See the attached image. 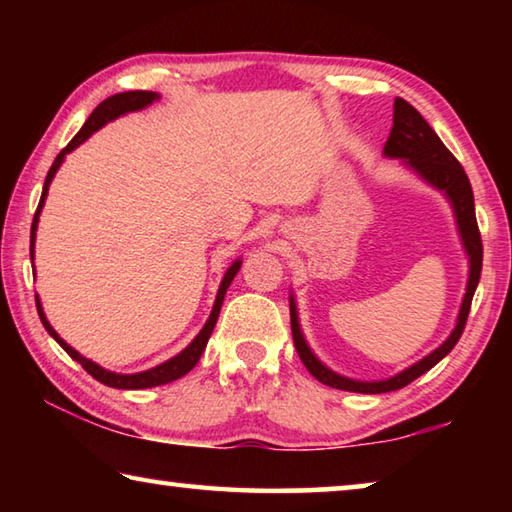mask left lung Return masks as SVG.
<instances>
[{
    "label": "left lung",
    "mask_w": 512,
    "mask_h": 512,
    "mask_svg": "<svg viewBox=\"0 0 512 512\" xmlns=\"http://www.w3.org/2000/svg\"><path fill=\"white\" fill-rule=\"evenodd\" d=\"M393 112H395L393 128L386 140L384 153L388 158H404V162L409 164V167L418 171L420 176L433 187L443 189L449 201H452L456 221H458V232H461L463 246L467 250V255H470V280H467V291L461 305V314H458V323L454 327V332L449 334V339L440 345V348L433 350L429 357H424L422 361L415 363V366L406 368L404 372H400V375L384 381H354V379L336 375V372L325 368L323 363L314 357V352L309 350L305 339H302L296 302L291 298L289 300L291 332H293V343H296L300 361L305 363V368L320 381V384L339 388V391H350V393L375 395V393L397 391V388L409 386L413 379H418L420 375H424V372L436 366L440 359L447 357L454 345L458 343V339H461L465 329L476 284H479V277H481V264H483V244H481L479 223H476V214H474V194H472L470 178H467L461 162L454 158V153L447 149L443 140L436 135V131L427 124V119H424L409 101L397 97Z\"/></svg>",
    "instance_id": "8db88e82"
}]
</instances>
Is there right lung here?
<instances>
[{"instance_id": "add662e5", "label": "right lung", "mask_w": 512, "mask_h": 512, "mask_svg": "<svg viewBox=\"0 0 512 512\" xmlns=\"http://www.w3.org/2000/svg\"><path fill=\"white\" fill-rule=\"evenodd\" d=\"M155 99H158V94H155V92H146V90H131V92L112 94V97H108L106 101H101L99 106L92 110V115L88 117V121H85L81 131L76 133V135L72 137V142H69V144L65 146V149L56 155V160H54V164H51V169H49L47 178H45V187H42V196H40L38 210H36V214H33V223H31V259H33V241H36V230H38V216H40L42 205H45V198H47V192H49L51 178L56 176V171H58V167H60V162L65 160V155H67L69 151H74L76 146L83 144L85 140H88V137H90L94 131H99V128H101L103 124H106V121H112L115 117L124 115V112H133V110H140V108H144V106H149V103L155 101ZM239 268H241V262H235V264H232V266L228 268V273H225L221 287H219V293H216V302H214V307H212V314H210V318H207L205 327L201 329V332H198L196 339H194L192 343H189L187 348L178 354V357L164 361V363H160V366H155V368H151V370L135 372V375H117V372L103 370V368L97 366V363H94V361L81 357V354L76 352L74 348H69V345L54 332V327H51V325L47 323L45 311H42V305H40L38 296H36V307H38V316H40L42 325H45L47 332H49L51 336H54V339L60 343V348H63V350L69 354V357H72L74 361H79L81 366H83L85 370H88V375H92L94 379L101 381V384L110 386V388H126V391H140V388H153V386L169 384V381H176V379H180L183 375H187V372L196 366L198 359H201L203 350H205L207 341H210V334H212V329H214V325H216V318H219V311H221V305H223L225 291H228L230 282L235 280V275H237Z\"/></svg>"}]
</instances>
